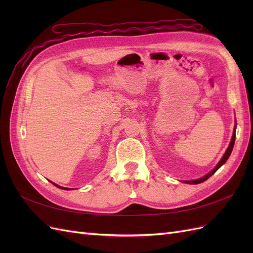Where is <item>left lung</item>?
<instances>
[{
  "mask_svg": "<svg viewBox=\"0 0 253 253\" xmlns=\"http://www.w3.org/2000/svg\"><path fill=\"white\" fill-rule=\"evenodd\" d=\"M235 129H236V121H235V126H234V129H233V134H232V138H231L230 144H229V147H228L227 151L225 152L224 156L221 157V159L219 160V163L216 165V167L214 168V169H213L211 172H209L208 174L205 175L204 177H202V178H198V179H195V180H185L183 182H186V183H191V185H195V183H201V182H204L205 180L208 179V178L210 177V176H212L214 173H215V172L219 169V168L227 162V159L229 158V156H230L231 152H232V150H233V145H234V142H235Z\"/></svg>",
  "mask_w": 253,
  "mask_h": 253,
  "instance_id": "left-lung-1",
  "label": "left lung"
}]
</instances>
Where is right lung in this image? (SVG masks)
Instances as JSON below:
<instances>
[{
	"mask_svg": "<svg viewBox=\"0 0 253 253\" xmlns=\"http://www.w3.org/2000/svg\"><path fill=\"white\" fill-rule=\"evenodd\" d=\"M53 183V182H52ZM53 185H55L56 187H58V188H60V189H63V190H72V189H70V188H64V187H60V186H58V185H56V183H53Z\"/></svg>",
	"mask_w": 253,
	"mask_h": 253,
	"instance_id": "right-lung-1",
	"label": "right lung"
}]
</instances>
